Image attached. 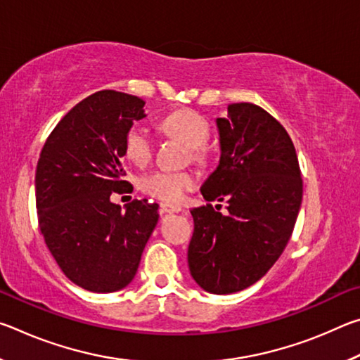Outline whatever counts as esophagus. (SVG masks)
Wrapping results in <instances>:
<instances>
[{
    "instance_id": "34e87169",
    "label": "esophagus",
    "mask_w": 360,
    "mask_h": 360,
    "mask_svg": "<svg viewBox=\"0 0 360 360\" xmlns=\"http://www.w3.org/2000/svg\"><path fill=\"white\" fill-rule=\"evenodd\" d=\"M182 208L179 205H172V203H160V211L165 212V214H173V212H179Z\"/></svg>"
}]
</instances>
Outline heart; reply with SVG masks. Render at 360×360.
Masks as SVG:
<instances>
[{
  "label": "heart",
  "instance_id": "1",
  "mask_svg": "<svg viewBox=\"0 0 360 360\" xmlns=\"http://www.w3.org/2000/svg\"><path fill=\"white\" fill-rule=\"evenodd\" d=\"M162 127L169 135L192 148L195 160H206L208 150L205 144L211 136V125L202 114L187 108L178 109L163 119ZM152 152H154V139H152L149 130L143 125L130 127L124 139V155L135 165L143 167L150 162ZM195 184L197 181L193 174L187 172H167V169L148 173L139 179V187L144 193L167 203L181 202Z\"/></svg>",
  "mask_w": 360,
  "mask_h": 360
}]
</instances>
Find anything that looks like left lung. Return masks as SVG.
<instances>
[{
    "mask_svg": "<svg viewBox=\"0 0 360 360\" xmlns=\"http://www.w3.org/2000/svg\"><path fill=\"white\" fill-rule=\"evenodd\" d=\"M219 117L221 162L202 187L208 203L191 212V275L211 294H233L270 270L288 246L300 210L303 181L284 127L252 103ZM226 200L222 217L211 201Z\"/></svg>",
    "mask_w": 360,
    "mask_h": 360,
    "instance_id": "1",
    "label": "left lung"
}]
</instances>
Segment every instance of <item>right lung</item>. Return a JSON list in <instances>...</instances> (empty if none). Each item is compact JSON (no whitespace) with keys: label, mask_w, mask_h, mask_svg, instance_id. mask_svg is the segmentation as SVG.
<instances>
[{"label":"right lung","mask_w":360,"mask_h":360,"mask_svg":"<svg viewBox=\"0 0 360 360\" xmlns=\"http://www.w3.org/2000/svg\"><path fill=\"white\" fill-rule=\"evenodd\" d=\"M143 117L141 98L101 90L77 103L42 146L34 179L41 235L65 276L85 290L124 289L157 225V203L133 200L122 211L111 202L129 192L124 139Z\"/></svg>","instance_id":"1"}]
</instances>
